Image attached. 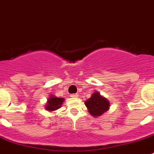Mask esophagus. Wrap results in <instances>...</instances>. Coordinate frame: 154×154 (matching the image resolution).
Listing matches in <instances>:
<instances>
[{
  "instance_id": "1",
  "label": "esophagus",
  "mask_w": 154,
  "mask_h": 154,
  "mask_svg": "<svg viewBox=\"0 0 154 154\" xmlns=\"http://www.w3.org/2000/svg\"><path fill=\"white\" fill-rule=\"evenodd\" d=\"M77 96H78L77 94H71L70 95V97H72V98H77Z\"/></svg>"
}]
</instances>
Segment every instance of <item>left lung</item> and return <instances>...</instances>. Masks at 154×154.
Wrapping results in <instances>:
<instances>
[{
  "instance_id": "obj_1",
  "label": "left lung",
  "mask_w": 154,
  "mask_h": 154,
  "mask_svg": "<svg viewBox=\"0 0 154 154\" xmlns=\"http://www.w3.org/2000/svg\"><path fill=\"white\" fill-rule=\"evenodd\" d=\"M88 112L93 117H99L106 112L109 108V103L99 92H94L91 98L85 103Z\"/></svg>"
}]
</instances>
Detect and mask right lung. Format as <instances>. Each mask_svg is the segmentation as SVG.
Here are the masks:
<instances>
[{"label": "right lung", "instance_id": "add662e5", "mask_svg": "<svg viewBox=\"0 0 154 154\" xmlns=\"http://www.w3.org/2000/svg\"><path fill=\"white\" fill-rule=\"evenodd\" d=\"M63 102H64L63 98H58L54 95H51V97H49L48 99L45 109L48 111H55L61 107Z\"/></svg>", "mask_w": 154, "mask_h": 154}]
</instances>
